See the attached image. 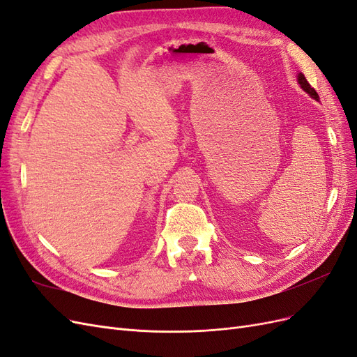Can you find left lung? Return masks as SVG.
<instances>
[{
  "instance_id": "8db88e82",
  "label": "left lung",
  "mask_w": 357,
  "mask_h": 357,
  "mask_svg": "<svg viewBox=\"0 0 357 357\" xmlns=\"http://www.w3.org/2000/svg\"><path fill=\"white\" fill-rule=\"evenodd\" d=\"M298 83L301 84V88L304 89L311 98H314V100H319V95H317V92L311 88V84L307 82V79H305V75L302 74V73H299L298 74Z\"/></svg>"
}]
</instances>
